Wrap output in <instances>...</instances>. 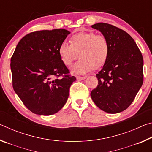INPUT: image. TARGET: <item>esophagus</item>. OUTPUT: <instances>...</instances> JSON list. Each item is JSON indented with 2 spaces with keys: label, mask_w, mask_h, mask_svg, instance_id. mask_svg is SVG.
<instances>
[{
  "label": "esophagus",
  "mask_w": 152,
  "mask_h": 152,
  "mask_svg": "<svg viewBox=\"0 0 152 152\" xmlns=\"http://www.w3.org/2000/svg\"><path fill=\"white\" fill-rule=\"evenodd\" d=\"M86 78V76L84 77H80V76H77L76 79L78 80H85Z\"/></svg>",
  "instance_id": "34e87169"
}]
</instances>
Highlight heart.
<instances>
[{"label":"heart","instance_id":"1","mask_svg":"<svg viewBox=\"0 0 152 152\" xmlns=\"http://www.w3.org/2000/svg\"><path fill=\"white\" fill-rule=\"evenodd\" d=\"M70 45L62 43L58 53L64 65L70 67L79 57L72 68L73 74H84L103 66L109 54V45L104 36L94 32H80L72 36Z\"/></svg>","mask_w":152,"mask_h":152}]
</instances>
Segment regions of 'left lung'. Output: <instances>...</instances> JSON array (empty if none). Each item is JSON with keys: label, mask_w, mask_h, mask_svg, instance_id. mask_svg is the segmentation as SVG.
Wrapping results in <instances>:
<instances>
[{"label": "left lung", "mask_w": 152, "mask_h": 152, "mask_svg": "<svg viewBox=\"0 0 152 152\" xmlns=\"http://www.w3.org/2000/svg\"><path fill=\"white\" fill-rule=\"evenodd\" d=\"M101 31L109 45V54L96 74L99 84L91 96L95 104L108 113L127 109L143 81V60L134 39L125 31L99 23L91 26Z\"/></svg>", "instance_id": "obj_1"}]
</instances>
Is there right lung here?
<instances>
[{"label": "right lung", "mask_w": 152, "mask_h": 152, "mask_svg": "<svg viewBox=\"0 0 152 152\" xmlns=\"http://www.w3.org/2000/svg\"><path fill=\"white\" fill-rule=\"evenodd\" d=\"M70 33L64 29L32 32L24 36L15 48L11 59L12 87L35 114H55L68 100L76 78L68 75L58 49Z\"/></svg>", "instance_id": "obj_1"}]
</instances>
